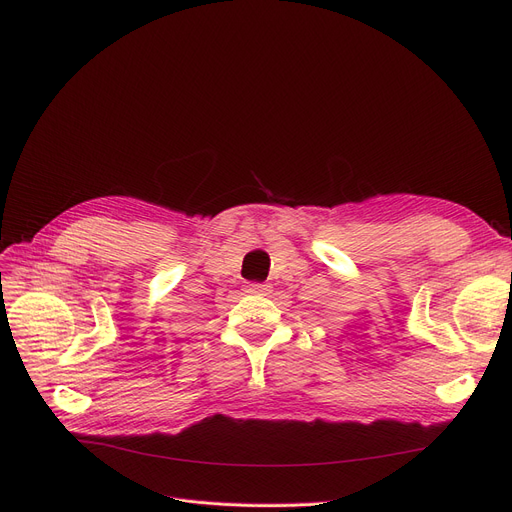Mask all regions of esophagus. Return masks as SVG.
Listing matches in <instances>:
<instances>
[{
    "instance_id": "esophagus-1",
    "label": "esophagus",
    "mask_w": 512,
    "mask_h": 512,
    "mask_svg": "<svg viewBox=\"0 0 512 512\" xmlns=\"http://www.w3.org/2000/svg\"><path fill=\"white\" fill-rule=\"evenodd\" d=\"M270 288H272V286L259 284V282H251V284L245 286V290H247L249 294H267V292H270Z\"/></svg>"
}]
</instances>
